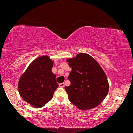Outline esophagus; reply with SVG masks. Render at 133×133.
Segmentation results:
<instances>
[{"label":"esophagus","instance_id":"1","mask_svg":"<svg viewBox=\"0 0 133 133\" xmlns=\"http://www.w3.org/2000/svg\"><path fill=\"white\" fill-rule=\"evenodd\" d=\"M64 82H62V83L59 84V87H61V88H64Z\"/></svg>","mask_w":133,"mask_h":133}]
</instances>
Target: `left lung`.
<instances>
[{
  "label": "left lung",
  "instance_id": "left-lung-1",
  "mask_svg": "<svg viewBox=\"0 0 133 133\" xmlns=\"http://www.w3.org/2000/svg\"><path fill=\"white\" fill-rule=\"evenodd\" d=\"M67 62L72 68L68 77L71 85L65 87L69 100L82 110L99 105L109 91L108 79L100 65L85 53L68 59Z\"/></svg>",
  "mask_w": 133,
  "mask_h": 133
}]
</instances>
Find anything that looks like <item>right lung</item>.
Instances as JSON below:
<instances>
[{
  "mask_svg": "<svg viewBox=\"0 0 133 133\" xmlns=\"http://www.w3.org/2000/svg\"><path fill=\"white\" fill-rule=\"evenodd\" d=\"M52 61L48 56L37 58L20 78L18 89L22 98L36 108L43 107L52 99L59 87L52 72Z\"/></svg>",
  "mask_w": 133,
  "mask_h": 133,
  "instance_id": "1",
  "label": "right lung"
}]
</instances>
